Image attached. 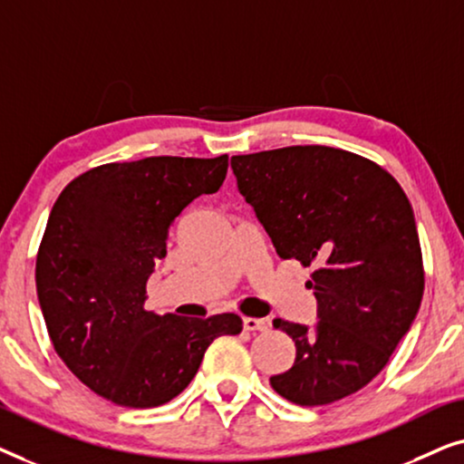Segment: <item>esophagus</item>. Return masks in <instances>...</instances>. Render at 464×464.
I'll use <instances>...</instances> for the list:
<instances>
[{
    "instance_id": "1",
    "label": "esophagus",
    "mask_w": 464,
    "mask_h": 464,
    "mask_svg": "<svg viewBox=\"0 0 464 464\" xmlns=\"http://www.w3.org/2000/svg\"><path fill=\"white\" fill-rule=\"evenodd\" d=\"M243 327L246 332H266V329H268V321L256 319V316H245Z\"/></svg>"
}]
</instances>
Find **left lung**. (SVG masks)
Listing matches in <instances>:
<instances>
[{"instance_id": "1", "label": "left lung", "mask_w": 464, "mask_h": 464, "mask_svg": "<svg viewBox=\"0 0 464 464\" xmlns=\"http://www.w3.org/2000/svg\"><path fill=\"white\" fill-rule=\"evenodd\" d=\"M238 192L283 259L314 266L313 327L275 319L294 367L270 378L295 405H327L370 384L414 323L424 272L414 211L376 162L325 145L232 156Z\"/></svg>"}]
</instances>
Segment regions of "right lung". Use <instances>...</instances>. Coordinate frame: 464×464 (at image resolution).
I'll return each mask as SVG.
<instances>
[{
  "label": "right lung",
  "mask_w": 464,
  "mask_h": 464,
  "mask_svg": "<svg viewBox=\"0 0 464 464\" xmlns=\"http://www.w3.org/2000/svg\"><path fill=\"white\" fill-rule=\"evenodd\" d=\"M226 173V154L151 156L86 170L56 198L37 253V300L54 351L97 395L124 408L167 403L218 335L243 332L234 313L189 319L143 308L169 227Z\"/></svg>",
  "instance_id": "1"
}]
</instances>
